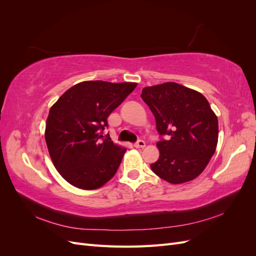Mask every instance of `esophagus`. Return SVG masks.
Here are the masks:
<instances>
[{
	"label": "esophagus",
	"mask_w": 256,
	"mask_h": 256,
	"mask_svg": "<svg viewBox=\"0 0 256 256\" xmlns=\"http://www.w3.org/2000/svg\"><path fill=\"white\" fill-rule=\"evenodd\" d=\"M136 148H143V147H145V142L143 140H138V142L134 143V145Z\"/></svg>",
	"instance_id": "1"
}]
</instances>
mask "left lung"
Returning <instances> with one entry per match:
<instances>
[{"instance_id":"obj_1","label":"left lung","mask_w":256,"mask_h":256,"mask_svg":"<svg viewBox=\"0 0 256 256\" xmlns=\"http://www.w3.org/2000/svg\"><path fill=\"white\" fill-rule=\"evenodd\" d=\"M161 136L152 172L174 184L194 180L208 164L218 143V118L200 92L175 82L142 90ZM167 136V140L162 138Z\"/></svg>"}]
</instances>
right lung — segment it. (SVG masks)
<instances>
[{
  "mask_svg": "<svg viewBox=\"0 0 256 256\" xmlns=\"http://www.w3.org/2000/svg\"><path fill=\"white\" fill-rule=\"evenodd\" d=\"M136 83L84 81L66 90L49 112L44 138L54 166L76 188L94 190L115 175L125 147L102 136L108 116Z\"/></svg>",
  "mask_w": 256,
  "mask_h": 256,
  "instance_id": "right-lung-1",
  "label": "right lung"
}]
</instances>
